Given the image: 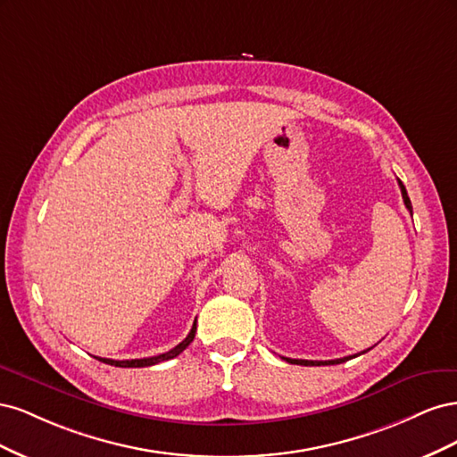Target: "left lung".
Masks as SVG:
<instances>
[{"instance_id":"obj_1","label":"left lung","mask_w":457,"mask_h":457,"mask_svg":"<svg viewBox=\"0 0 457 457\" xmlns=\"http://www.w3.org/2000/svg\"><path fill=\"white\" fill-rule=\"evenodd\" d=\"M398 187H400V192H403L404 205L408 207V212L411 213V202H410V198H408V192H406L403 181H398ZM362 353H366V351H362ZM354 356H358V354L345 356V358H336V361H299V358H286V361H287L289 364H301V366H320V364H322V366H328V364H343V362L351 361V358H354Z\"/></svg>"}]
</instances>
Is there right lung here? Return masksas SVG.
Listing matches in <instances>:
<instances>
[{"label":"right lung","instance_id":"add662e5","mask_svg":"<svg viewBox=\"0 0 457 457\" xmlns=\"http://www.w3.org/2000/svg\"><path fill=\"white\" fill-rule=\"evenodd\" d=\"M196 336V322L192 324V329L188 331V336L177 345V347H173L171 351L163 353V354H158V356H150V358H135V361H112V358H101V356H95L96 361H101L104 364H110V366H118V368H145V366H154L158 362H163V361H170V358H175L177 354H181L188 345L192 343V339H195Z\"/></svg>","mask_w":457,"mask_h":457}]
</instances>
